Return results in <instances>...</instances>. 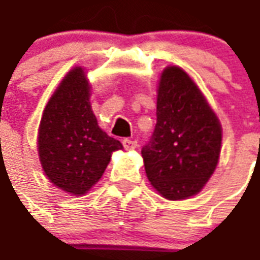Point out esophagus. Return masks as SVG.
<instances>
[{"label":"esophagus","instance_id":"esophagus-1","mask_svg":"<svg viewBox=\"0 0 260 260\" xmlns=\"http://www.w3.org/2000/svg\"><path fill=\"white\" fill-rule=\"evenodd\" d=\"M122 144H123L126 150H133V149L137 148V141L128 140V138H124V140L122 141Z\"/></svg>","mask_w":260,"mask_h":260}]
</instances>
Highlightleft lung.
Masks as SVG:
<instances>
[{
	"label": "left lung",
	"instance_id": "left-lung-1",
	"mask_svg": "<svg viewBox=\"0 0 260 260\" xmlns=\"http://www.w3.org/2000/svg\"><path fill=\"white\" fill-rule=\"evenodd\" d=\"M157 123L141 153L149 182L170 201L198 194L220 160L222 128L194 80L179 66L162 70Z\"/></svg>",
	"mask_w": 260,
	"mask_h": 260
}]
</instances>
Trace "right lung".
I'll return each instance as SVG.
<instances>
[{"instance_id":"right-lung-1","label":"right lung","mask_w":260,"mask_h":260,"mask_svg":"<svg viewBox=\"0 0 260 260\" xmlns=\"http://www.w3.org/2000/svg\"><path fill=\"white\" fill-rule=\"evenodd\" d=\"M84 68L66 74L48 100L38 130V153L44 175L58 188L84 195L100 180L111 154L123 149L99 127L90 107Z\"/></svg>"}]
</instances>
